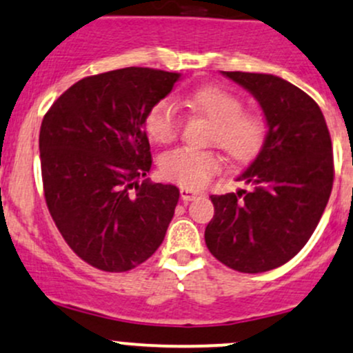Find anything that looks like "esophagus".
Wrapping results in <instances>:
<instances>
[{
    "instance_id": "esophagus-1",
    "label": "esophagus",
    "mask_w": 353,
    "mask_h": 353,
    "mask_svg": "<svg viewBox=\"0 0 353 353\" xmlns=\"http://www.w3.org/2000/svg\"><path fill=\"white\" fill-rule=\"evenodd\" d=\"M180 195H181V201L188 202V201H194V199L197 197V195H201V194H199V192H195V190H190V188H181Z\"/></svg>"
}]
</instances>
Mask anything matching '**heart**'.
<instances>
[{
	"label": "heart",
	"instance_id": "heart-1",
	"mask_svg": "<svg viewBox=\"0 0 353 353\" xmlns=\"http://www.w3.org/2000/svg\"><path fill=\"white\" fill-rule=\"evenodd\" d=\"M185 105L212 122L209 143L223 148L231 158L250 161L263 150L268 122L258 110H243V100L223 86H202L185 97ZM144 127L156 143H170L181 129V115L172 98H161L148 110ZM223 168L216 151L176 148L159 158L163 178L183 188H202L214 173Z\"/></svg>",
	"mask_w": 353,
	"mask_h": 353
}]
</instances>
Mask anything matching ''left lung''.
I'll return each mask as SVG.
<instances>
[{"instance_id":"obj_1","label":"left lung","mask_w":353,"mask_h":353,"mask_svg":"<svg viewBox=\"0 0 353 353\" xmlns=\"http://www.w3.org/2000/svg\"><path fill=\"white\" fill-rule=\"evenodd\" d=\"M223 74L256 98L268 137L238 176L250 190L210 195L205 245L232 270L260 274L296 256L318 226L335 176L332 137L318 103L292 83L260 72Z\"/></svg>"}]
</instances>
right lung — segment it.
<instances>
[{"label":"right lung","mask_w":353,"mask_h":353,"mask_svg":"<svg viewBox=\"0 0 353 353\" xmlns=\"http://www.w3.org/2000/svg\"><path fill=\"white\" fill-rule=\"evenodd\" d=\"M178 79L151 68L88 76L43 115L46 203L69 248L98 270H132L165 239L180 192L139 180L152 165L146 114Z\"/></svg>","instance_id":"add662e5"}]
</instances>
